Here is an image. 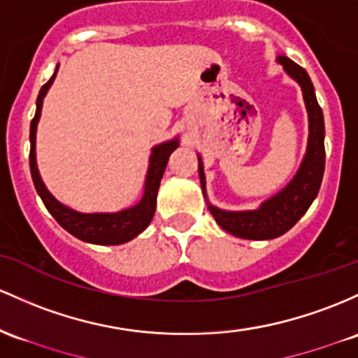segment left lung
I'll return each instance as SVG.
<instances>
[{"instance_id": "left-lung-1", "label": "left lung", "mask_w": 358, "mask_h": 358, "mask_svg": "<svg viewBox=\"0 0 358 358\" xmlns=\"http://www.w3.org/2000/svg\"><path fill=\"white\" fill-rule=\"evenodd\" d=\"M277 61L284 66L285 73L301 85L309 115L308 151L292 182L272 199L265 200L257 210H221L209 203V210L215 222L229 234L243 239H273L287 233L316 199L324 173V119L323 110L316 100L311 78L304 68L289 57L278 56ZM199 175L203 197H207L206 175L200 156Z\"/></svg>"}]
</instances>
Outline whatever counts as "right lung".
<instances>
[{
	"instance_id": "1",
	"label": "right lung",
	"mask_w": 358,
	"mask_h": 358,
	"mask_svg": "<svg viewBox=\"0 0 358 358\" xmlns=\"http://www.w3.org/2000/svg\"><path fill=\"white\" fill-rule=\"evenodd\" d=\"M56 73L57 68L54 71L52 78L38 92L37 110H35V117L32 119V124H30V173H32L35 190L41 195L42 202H44L47 210L52 214V217L68 233L73 234L74 238L86 243H93V245H122V243L131 241L137 234L143 233L149 226V222L152 221L161 178H163L164 168H166L170 155L178 148V137L152 148L151 158H149L146 183H144V195L134 207H129V209L120 212H113V214H105V212L83 214V212H76L69 209V207L62 206L45 188L41 175H38L37 161H35V132H37V124L38 119H41L42 101H44L47 90L50 88L54 78H56Z\"/></svg>"
}]
</instances>
